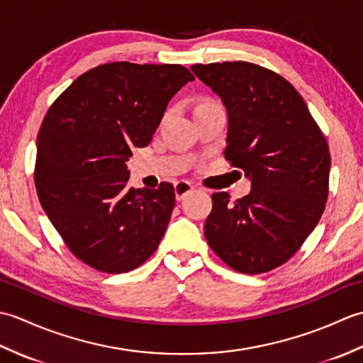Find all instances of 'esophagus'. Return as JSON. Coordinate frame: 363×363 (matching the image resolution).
Instances as JSON below:
<instances>
[{
  "mask_svg": "<svg viewBox=\"0 0 363 363\" xmlns=\"http://www.w3.org/2000/svg\"><path fill=\"white\" fill-rule=\"evenodd\" d=\"M191 190H194V186L187 181H177L174 184V195L177 201H181V199L186 198V195H189Z\"/></svg>",
  "mask_w": 363,
  "mask_h": 363,
  "instance_id": "34e87169",
  "label": "esophagus"
}]
</instances>
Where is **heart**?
<instances>
[{"mask_svg": "<svg viewBox=\"0 0 363 363\" xmlns=\"http://www.w3.org/2000/svg\"><path fill=\"white\" fill-rule=\"evenodd\" d=\"M203 104H204V103H203Z\"/></svg>", "mask_w": 363, "mask_h": 363, "instance_id": "b5f03b06", "label": "heart"}]
</instances>
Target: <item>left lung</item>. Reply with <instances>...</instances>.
I'll return each instance as SVG.
<instances>
[{
  "mask_svg": "<svg viewBox=\"0 0 363 363\" xmlns=\"http://www.w3.org/2000/svg\"><path fill=\"white\" fill-rule=\"evenodd\" d=\"M190 68L225 104V157L251 181L250 194L234 203L226 191L212 195L206 240L235 272L267 273L301 248L325 211L326 138L281 74L243 60Z\"/></svg>",
  "mask_w": 363,
  "mask_h": 363,
  "instance_id": "left-lung-1",
  "label": "left lung"
}]
</instances>
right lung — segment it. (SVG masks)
<instances>
[{"label": "right lung", "mask_w": 363, "mask_h": 363, "mask_svg": "<svg viewBox=\"0 0 363 363\" xmlns=\"http://www.w3.org/2000/svg\"><path fill=\"white\" fill-rule=\"evenodd\" d=\"M179 64L112 62L81 74L46 112L34 182L52 226L98 272L140 267L165 234L174 189H128L130 150L150 145L167 104L194 81Z\"/></svg>", "instance_id": "obj_1"}]
</instances>
